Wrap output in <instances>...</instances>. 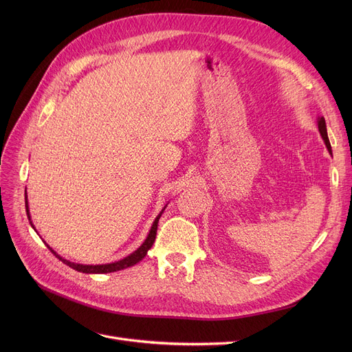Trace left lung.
Segmentation results:
<instances>
[{"label":"left lung","mask_w":352,"mask_h":352,"mask_svg":"<svg viewBox=\"0 0 352 352\" xmlns=\"http://www.w3.org/2000/svg\"><path fill=\"white\" fill-rule=\"evenodd\" d=\"M317 124H318V131H320V134H321V137H322V140H324V142H325V145H327V148H328V151L331 153V144H329V140H328L327 125H325V120H324V117H318Z\"/></svg>","instance_id":"8db88e82"}]
</instances>
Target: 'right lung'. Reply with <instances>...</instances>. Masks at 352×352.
Wrapping results in <instances>:
<instances>
[{"mask_svg":"<svg viewBox=\"0 0 352 352\" xmlns=\"http://www.w3.org/2000/svg\"><path fill=\"white\" fill-rule=\"evenodd\" d=\"M165 208H166V204L164 206V208L161 210V212H160V214L157 215V218L154 219V223H153V226H151V230H150V232H148V235H146V238H145V241H144L133 254H129L128 256H125V258H122V260L116 261V263L100 264V265H84V264L71 263V261L65 260V258H63L60 254L55 252L45 241H44V244L51 250V252H52L55 256H57L60 261H63L65 265H68L69 268L76 270V271H78V272H85V274H108V272H116V271H120V270H124V268L135 265L137 263H140V261L142 260V258L146 255L148 250H150V248L153 247V244H154V241H155L157 228H158V221H160V218H161V215H162V212H164ZM25 210H27V215H28V219H30V224H31V227L35 230V227H34V224H32V221H31L30 208H28L27 190H25Z\"/></svg>","mask_w":352,"mask_h":352,"instance_id":"1","label":"right lung"}]
</instances>
